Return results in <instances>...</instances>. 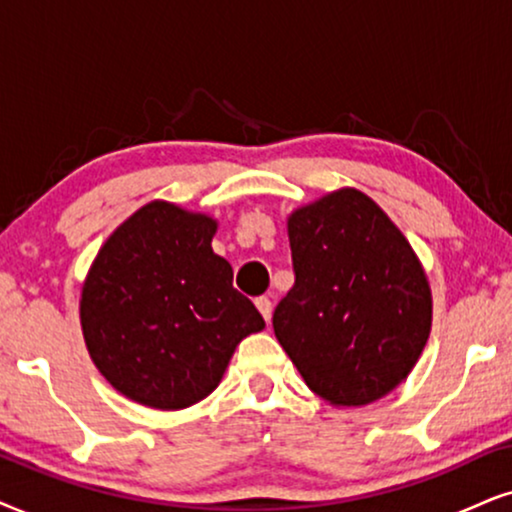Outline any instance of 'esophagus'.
Masks as SVG:
<instances>
[{"label":"esophagus","instance_id":"obj_1","mask_svg":"<svg viewBox=\"0 0 512 512\" xmlns=\"http://www.w3.org/2000/svg\"><path fill=\"white\" fill-rule=\"evenodd\" d=\"M255 307L257 309H260V314L264 316V321H271V309H274V307H271V300H269V297H257V300H255Z\"/></svg>","mask_w":512,"mask_h":512}]
</instances>
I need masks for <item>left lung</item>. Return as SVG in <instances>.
<instances>
[{
    "mask_svg": "<svg viewBox=\"0 0 512 512\" xmlns=\"http://www.w3.org/2000/svg\"><path fill=\"white\" fill-rule=\"evenodd\" d=\"M295 286L274 333L309 390L338 409L383 399L409 378L432 328V290L411 243L364 191L288 215Z\"/></svg>",
    "mask_w": 512,
    "mask_h": 512,
    "instance_id": "8db88e82",
    "label": "left lung"
}]
</instances>
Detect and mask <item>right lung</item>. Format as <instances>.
I'll list each match as a JSON object with an SVG mask.
<instances>
[{
	"mask_svg": "<svg viewBox=\"0 0 512 512\" xmlns=\"http://www.w3.org/2000/svg\"><path fill=\"white\" fill-rule=\"evenodd\" d=\"M217 219L170 200L129 215L94 257L80 295L89 357L122 397L181 411L215 392L243 338L264 328L212 252Z\"/></svg>",
	"mask_w": 512,
	"mask_h": 512,
	"instance_id": "add662e5",
	"label": "right lung"
}]
</instances>
